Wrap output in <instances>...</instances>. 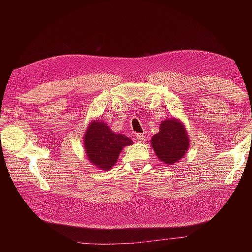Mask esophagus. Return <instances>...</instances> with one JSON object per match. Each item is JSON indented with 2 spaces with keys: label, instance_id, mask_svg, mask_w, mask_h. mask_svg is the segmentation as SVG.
I'll return each instance as SVG.
<instances>
[{
  "label": "esophagus",
  "instance_id": "34e87169",
  "mask_svg": "<svg viewBox=\"0 0 252 252\" xmlns=\"http://www.w3.org/2000/svg\"><path fill=\"white\" fill-rule=\"evenodd\" d=\"M135 141L139 142V143H143L145 141V135L142 133H136L135 134Z\"/></svg>",
  "mask_w": 252,
  "mask_h": 252
}]
</instances>
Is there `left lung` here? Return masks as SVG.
I'll return each mask as SVG.
<instances>
[{"instance_id": "left-lung-1", "label": "left lung", "mask_w": 252, "mask_h": 252, "mask_svg": "<svg viewBox=\"0 0 252 252\" xmlns=\"http://www.w3.org/2000/svg\"><path fill=\"white\" fill-rule=\"evenodd\" d=\"M151 144L158 158L172 165L185 156L189 140L185 127L175 119H168L159 126V132L152 136Z\"/></svg>"}]
</instances>
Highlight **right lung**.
<instances>
[{
	"label": "right lung",
	"instance_id": "right-lung-1",
	"mask_svg": "<svg viewBox=\"0 0 252 252\" xmlns=\"http://www.w3.org/2000/svg\"><path fill=\"white\" fill-rule=\"evenodd\" d=\"M132 141L124 134H116L101 121L90 123L84 138L86 154L91 164L109 170L116 164L121 150Z\"/></svg>",
	"mask_w": 252,
	"mask_h": 252
}]
</instances>
